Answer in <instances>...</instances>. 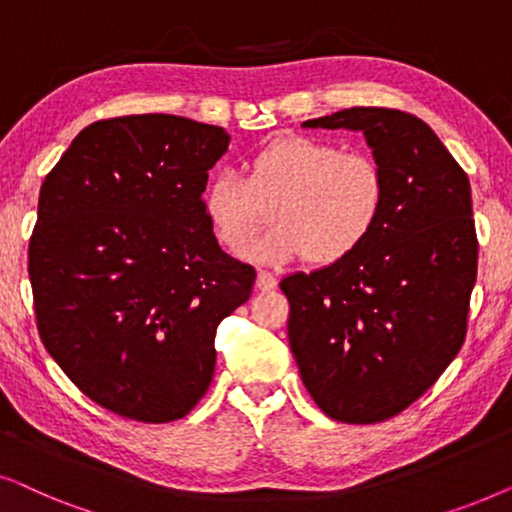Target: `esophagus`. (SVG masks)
<instances>
[{
  "mask_svg": "<svg viewBox=\"0 0 512 512\" xmlns=\"http://www.w3.org/2000/svg\"><path fill=\"white\" fill-rule=\"evenodd\" d=\"M256 286L261 291H272L277 286V277L272 275V272H268V270H258V275H256Z\"/></svg>",
  "mask_w": 512,
  "mask_h": 512,
  "instance_id": "obj_1",
  "label": "esophagus"
}]
</instances>
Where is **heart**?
Segmentation results:
<instances>
[{"label":"heart","instance_id":"obj_1","mask_svg":"<svg viewBox=\"0 0 512 512\" xmlns=\"http://www.w3.org/2000/svg\"><path fill=\"white\" fill-rule=\"evenodd\" d=\"M387 172L368 151H345L331 139L286 135L265 144L237 172H219L202 193L216 242L265 263L307 258L317 268L354 256L387 209Z\"/></svg>","mask_w":512,"mask_h":512}]
</instances>
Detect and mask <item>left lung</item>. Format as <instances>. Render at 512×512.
Wrapping results in <instances>:
<instances>
[{
  "label": "left lung",
  "instance_id": "left-lung-1",
  "mask_svg": "<svg viewBox=\"0 0 512 512\" xmlns=\"http://www.w3.org/2000/svg\"><path fill=\"white\" fill-rule=\"evenodd\" d=\"M305 128L361 130L387 172V209L347 261L282 279L289 345L331 419L377 424L415 403L466 338L478 275L471 184L422 118L352 107Z\"/></svg>",
  "mask_w": 512,
  "mask_h": 512
}]
</instances>
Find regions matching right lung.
<instances>
[{
    "label": "right lung",
    "mask_w": 512,
    "mask_h": 512,
    "mask_svg": "<svg viewBox=\"0 0 512 512\" xmlns=\"http://www.w3.org/2000/svg\"><path fill=\"white\" fill-rule=\"evenodd\" d=\"M219 125L170 114L90 123L46 174L27 251L39 338L69 380L123 419L191 412L214 375L216 328L256 270L209 228Z\"/></svg>",
    "instance_id": "right-lung-1"
}]
</instances>
